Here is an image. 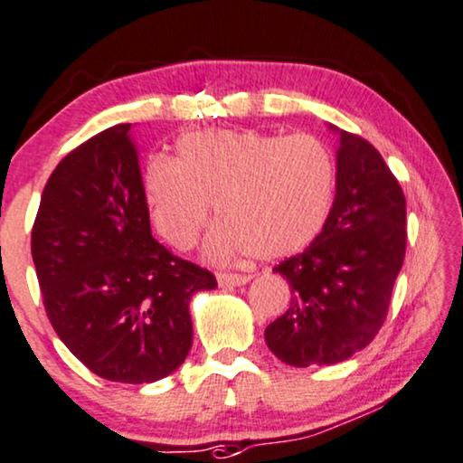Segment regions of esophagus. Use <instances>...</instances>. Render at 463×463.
Returning a JSON list of instances; mask_svg holds the SVG:
<instances>
[{
    "mask_svg": "<svg viewBox=\"0 0 463 463\" xmlns=\"http://www.w3.org/2000/svg\"><path fill=\"white\" fill-rule=\"evenodd\" d=\"M218 285L220 288H239L251 281L250 275H229V272H218Z\"/></svg>",
    "mask_w": 463,
    "mask_h": 463,
    "instance_id": "esophagus-1",
    "label": "esophagus"
}]
</instances>
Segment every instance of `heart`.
I'll use <instances>...</instances> for the list:
<instances>
[{"label":"heart","instance_id":"heart-1","mask_svg":"<svg viewBox=\"0 0 463 463\" xmlns=\"http://www.w3.org/2000/svg\"><path fill=\"white\" fill-rule=\"evenodd\" d=\"M335 159L315 136L205 129L182 136L178 157L153 159L145 194L155 229L169 245L194 247L216 205L222 218L207 239L213 262L288 258L327 224Z\"/></svg>","mask_w":463,"mask_h":463}]
</instances>
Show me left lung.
<instances>
[{
  "label": "left lung",
  "instance_id": "obj_1",
  "mask_svg": "<svg viewBox=\"0 0 463 463\" xmlns=\"http://www.w3.org/2000/svg\"><path fill=\"white\" fill-rule=\"evenodd\" d=\"M340 134L329 220L302 253L272 269L291 306L264 331L272 354L294 367L335 364L359 353L386 321L407 245L405 194L373 145Z\"/></svg>",
  "mask_w": 463,
  "mask_h": 463
}]
</instances>
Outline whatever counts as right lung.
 I'll use <instances>...</instances> for the list:
<instances>
[{
  "label": "right lung",
  "mask_w": 463,
  "mask_h": 463,
  "mask_svg": "<svg viewBox=\"0 0 463 463\" xmlns=\"http://www.w3.org/2000/svg\"><path fill=\"white\" fill-rule=\"evenodd\" d=\"M132 123L71 151L52 172L31 234L48 318L71 353L110 382L151 383L193 346L188 306L216 277L151 234Z\"/></svg>",
  "instance_id": "add662e5"
}]
</instances>
